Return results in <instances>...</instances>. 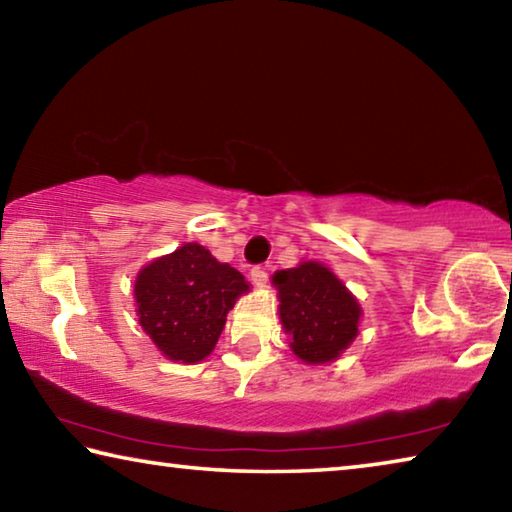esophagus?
I'll use <instances>...</instances> for the list:
<instances>
[{
    "instance_id": "34e87169",
    "label": "esophagus",
    "mask_w": 512,
    "mask_h": 512,
    "mask_svg": "<svg viewBox=\"0 0 512 512\" xmlns=\"http://www.w3.org/2000/svg\"><path fill=\"white\" fill-rule=\"evenodd\" d=\"M250 280L257 287H264L266 280H268V268L266 266H253V271H250Z\"/></svg>"
}]
</instances>
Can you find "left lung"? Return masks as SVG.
Wrapping results in <instances>:
<instances>
[{
    "instance_id": "8db88e82",
    "label": "left lung",
    "mask_w": 512,
    "mask_h": 512,
    "mask_svg": "<svg viewBox=\"0 0 512 512\" xmlns=\"http://www.w3.org/2000/svg\"><path fill=\"white\" fill-rule=\"evenodd\" d=\"M291 350L305 363L334 361L357 336L359 302L329 268L305 262L273 275Z\"/></svg>"
}]
</instances>
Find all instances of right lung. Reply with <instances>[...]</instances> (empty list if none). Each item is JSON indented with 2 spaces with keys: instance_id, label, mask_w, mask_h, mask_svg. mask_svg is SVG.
Segmentation results:
<instances>
[{
  "instance_id": "obj_1",
  "label": "right lung",
  "mask_w": 512,
  "mask_h": 512,
  "mask_svg": "<svg viewBox=\"0 0 512 512\" xmlns=\"http://www.w3.org/2000/svg\"><path fill=\"white\" fill-rule=\"evenodd\" d=\"M246 277L198 244L155 259L135 280L140 325L164 357L196 363L214 350Z\"/></svg>"
}]
</instances>
